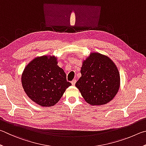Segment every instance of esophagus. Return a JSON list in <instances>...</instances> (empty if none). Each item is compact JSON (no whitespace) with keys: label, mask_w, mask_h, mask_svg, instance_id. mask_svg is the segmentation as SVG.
<instances>
[{"label":"esophagus","mask_w":146,"mask_h":146,"mask_svg":"<svg viewBox=\"0 0 146 146\" xmlns=\"http://www.w3.org/2000/svg\"><path fill=\"white\" fill-rule=\"evenodd\" d=\"M76 82V80H72V81H71L72 85H75Z\"/></svg>","instance_id":"esophagus-1"}]
</instances>
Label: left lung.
Listing matches in <instances>:
<instances>
[{
    "label": "left lung",
    "instance_id": "obj_1",
    "mask_svg": "<svg viewBox=\"0 0 146 146\" xmlns=\"http://www.w3.org/2000/svg\"><path fill=\"white\" fill-rule=\"evenodd\" d=\"M81 77L76 86L91 105H102L113 99L119 90L120 74L115 63L99 53H91L83 61Z\"/></svg>",
    "mask_w": 146,
    "mask_h": 146
}]
</instances>
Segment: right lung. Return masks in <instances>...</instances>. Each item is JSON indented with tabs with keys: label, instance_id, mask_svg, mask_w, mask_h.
I'll use <instances>...</instances> for the list:
<instances>
[{
	"label": "right lung",
	"instance_id": "obj_1",
	"mask_svg": "<svg viewBox=\"0 0 146 146\" xmlns=\"http://www.w3.org/2000/svg\"><path fill=\"white\" fill-rule=\"evenodd\" d=\"M54 57L36 58L28 64L22 76V84L28 97L42 106H54L71 83Z\"/></svg>",
	"mask_w": 146,
	"mask_h": 146
}]
</instances>
